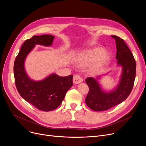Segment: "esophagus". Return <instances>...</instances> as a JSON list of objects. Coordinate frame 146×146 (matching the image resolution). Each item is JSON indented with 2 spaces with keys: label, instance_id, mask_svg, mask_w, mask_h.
Segmentation results:
<instances>
[{
  "label": "esophagus",
  "instance_id": "esophagus-1",
  "mask_svg": "<svg viewBox=\"0 0 146 146\" xmlns=\"http://www.w3.org/2000/svg\"><path fill=\"white\" fill-rule=\"evenodd\" d=\"M73 82L75 85H78V84H79L83 82V79L79 75L76 74L74 76Z\"/></svg>",
  "mask_w": 146,
  "mask_h": 146
}]
</instances>
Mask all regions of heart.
I'll return each mask as SVG.
<instances>
[{"instance_id":"heart-1","label":"heart","mask_w":146,"mask_h":146,"mask_svg":"<svg viewBox=\"0 0 146 146\" xmlns=\"http://www.w3.org/2000/svg\"><path fill=\"white\" fill-rule=\"evenodd\" d=\"M111 59L110 54L101 47H96L81 54L77 58V62L80 66L94 63L92 69L98 71L108 64Z\"/></svg>"}]
</instances>
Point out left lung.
I'll return each mask as SVG.
<instances>
[{
	"label": "left lung",
	"mask_w": 146,
	"mask_h": 146,
	"mask_svg": "<svg viewBox=\"0 0 146 146\" xmlns=\"http://www.w3.org/2000/svg\"><path fill=\"white\" fill-rule=\"evenodd\" d=\"M111 36L115 40L117 66L121 67V74L118 85L109 91L103 89L99 82L105 74L86 79L89 88L86 104L95 111L108 110L125 100L131 92L135 80L136 63L133 54L123 40L115 35Z\"/></svg>",
	"instance_id": "1"
}]
</instances>
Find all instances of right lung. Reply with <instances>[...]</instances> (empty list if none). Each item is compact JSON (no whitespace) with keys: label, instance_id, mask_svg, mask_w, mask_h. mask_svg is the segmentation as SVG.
Instances as JSON below:
<instances>
[{"label":"right lung","instance_id":"obj_1","mask_svg":"<svg viewBox=\"0 0 146 146\" xmlns=\"http://www.w3.org/2000/svg\"><path fill=\"white\" fill-rule=\"evenodd\" d=\"M54 36L51 35H35L22 44L15 60V85L20 95L25 100L43 111L56 109L61 104L67 90L73 86V75L61 77L53 73L41 80L31 79L26 72L25 61L35 45L50 47Z\"/></svg>","mask_w":146,"mask_h":146}]
</instances>
